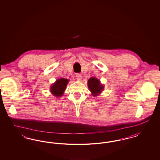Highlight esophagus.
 <instances>
[{
	"label": "esophagus",
	"instance_id": "obj_1",
	"mask_svg": "<svg viewBox=\"0 0 160 160\" xmlns=\"http://www.w3.org/2000/svg\"><path fill=\"white\" fill-rule=\"evenodd\" d=\"M76 77L77 80H80L82 79V75L80 74H77Z\"/></svg>",
	"mask_w": 160,
	"mask_h": 160
}]
</instances>
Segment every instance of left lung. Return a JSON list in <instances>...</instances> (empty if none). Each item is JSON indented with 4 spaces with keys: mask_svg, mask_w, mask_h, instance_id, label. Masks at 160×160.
Masks as SVG:
<instances>
[{
    "mask_svg": "<svg viewBox=\"0 0 160 160\" xmlns=\"http://www.w3.org/2000/svg\"><path fill=\"white\" fill-rule=\"evenodd\" d=\"M88 87L93 96H97L103 89V86L95 77H91L88 80Z\"/></svg>",
    "mask_w": 160,
    "mask_h": 160,
    "instance_id": "obj_1",
    "label": "left lung"
}]
</instances>
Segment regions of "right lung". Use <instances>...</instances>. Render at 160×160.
Returning <instances> with one entry per match:
<instances>
[{
	"instance_id": "add662e5",
	"label": "right lung",
	"mask_w": 160,
	"mask_h": 160,
	"mask_svg": "<svg viewBox=\"0 0 160 160\" xmlns=\"http://www.w3.org/2000/svg\"><path fill=\"white\" fill-rule=\"evenodd\" d=\"M68 80L65 78H59L51 87V92L56 97H61L65 90Z\"/></svg>"
}]
</instances>
